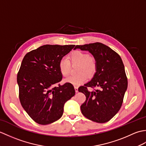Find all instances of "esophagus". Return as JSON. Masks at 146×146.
<instances>
[{
	"label": "esophagus",
	"mask_w": 146,
	"mask_h": 146,
	"mask_svg": "<svg viewBox=\"0 0 146 146\" xmlns=\"http://www.w3.org/2000/svg\"><path fill=\"white\" fill-rule=\"evenodd\" d=\"M75 87V92H78V87L77 86H74Z\"/></svg>",
	"instance_id": "esophagus-1"
}]
</instances>
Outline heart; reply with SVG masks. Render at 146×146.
<instances>
[{"instance_id":"obj_1","label":"heart","mask_w":146,"mask_h":146,"mask_svg":"<svg viewBox=\"0 0 146 146\" xmlns=\"http://www.w3.org/2000/svg\"><path fill=\"white\" fill-rule=\"evenodd\" d=\"M70 63H78L76 75H72L66 78L65 83H71L73 85H80L87 81L88 74L91 76L95 72L97 69V63L94 57L89 56L85 52L81 51H75L71 52L69 56V60L63 58L59 61L58 68L61 75L63 77H67L70 71Z\"/></svg>"}]
</instances>
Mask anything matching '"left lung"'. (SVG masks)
Instances as JSON below:
<instances>
[{"label": "left lung", "mask_w": 146, "mask_h": 146, "mask_svg": "<svg viewBox=\"0 0 146 146\" xmlns=\"http://www.w3.org/2000/svg\"><path fill=\"white\" fill-rule=\"evenodd\" d=\"M88 51L94 56L97 69L91 81L80 86L86 100L80 108L82 114L97 123L109 121L119 111L127 88V78L122 59L115 51L100 42L76 45L74 49ZM94 90L89 91L87 88Z\"/></svg>", "instance_id": "left-lung-1"}]
</instances>
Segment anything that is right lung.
Segmentation results:
<instances>
[{"label":"right lung","instance_id":"1","mask_svg":"<svg viewBox=\"0 0 146 146\" xmlns=\"http://www.w3.org/2000/svg\"><path fill=\"white\" fill-rule=\"evenodd\" d=\"M75 46L46 44L27 52L23 58L17 76L19 100L39 124L60 119L64 104L75 94L72 84H59L63 76L58 68L59 61Z\"/></svg>","mask_w":146,"mask_h":146}]
</instances>
